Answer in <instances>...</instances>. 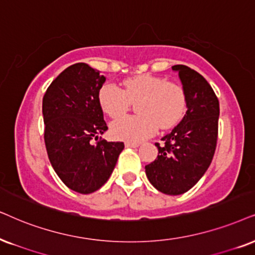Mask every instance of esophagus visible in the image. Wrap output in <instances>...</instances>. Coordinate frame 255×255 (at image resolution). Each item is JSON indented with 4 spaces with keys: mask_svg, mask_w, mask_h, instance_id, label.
<instances>
[{
    "mask_svg": "<svg viewBox=\"0 0 255 255\" xmlns=\"http://www.w3.org/2000/svg\"><path fill=\"white\" fill-rule=\"evenodd\" d=\"M125 146L129 147V148H136V147H138V143L137 142H131V141H126Z\"/></svg>",
    "mask_w": 255,
    "mask_h": 255,
    "instance_id": "34e87169",
    "label": "esophagus"
}]
</instances>
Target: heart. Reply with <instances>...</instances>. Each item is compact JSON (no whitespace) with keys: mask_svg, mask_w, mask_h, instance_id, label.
Masks as SVG:
<instances>
[{"mask_svg":"<svg viewBox=\"0 0 255 255\" xmlns=\"http://www.w3.org/2000/svg\"><path fill=\"white\" fill-rule=\"evenodd\" d=\"M100 107L108 117L118 118L131 104L137 102V115L124 117L111 125L113 136L119 140L138 142L155 133L157 127L168 129L181 120L186 113L187 96L179 83L165 77L143 74L127 79L124 89L105 83L98 93Z\"/></svg>","mask_w":255,"mask_h":255,"instance_id":"obj_1","label":"heart"}]
</instances>
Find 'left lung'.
<instances>
[{
    "instance_id": "8db88e82",
    "label": "left lung",
    "mask_w": 255,
    "mask_h": 255,
    "mask_svg": "<svg viewBox=\"0 0 255 255\" xmlns=\"http://www.w3.org/2000/svg\"><path fill=\"white\" fill-rule=\"evenodd\" d=\"M187 96V112L180 124L155 143L159 155L147 165L146 175L157 191L180 195L192 188L208 169L218 140L220 107L206 79L183 64L173 66Z\"/></svg>"
}]
</instances>
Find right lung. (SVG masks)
<instances>
[{"instance_id": "obj_1", "label": "right lung", "mask_w": 255, "mask_h": 255, "mask_svg": "<svg viewBox=\"0 0 255 255\" xmlns=\"http://www.w3.org/2000/svg\"><path fill=\"white\" fill-rule=\"evenodd\" d=\"M106 77L87 63L64 69L42 101L44 143L55 173L72 191L89 194L112 175L124 142L100 140L108 129L98 93ZM101 138V137H100Z\"/></svg>"}]
</instances>
